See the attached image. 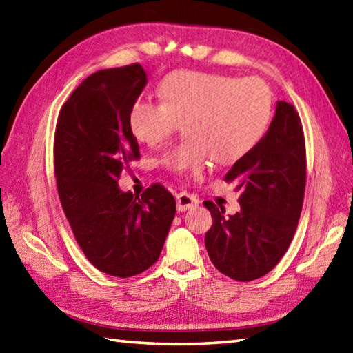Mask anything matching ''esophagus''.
<instances>
[{
	"instance_id": "esophagus-1",
	"label": "esophagus",
	"mask_w": 353,
	"mask_h": 353,
	"mask_svg": "<svg viewBox=\"0 0 353 353\" xmlns=\"http://www.w3.org/2000/svg\"><path fill=\"white\" fill-rule=\"evenodd\" d=\"M176 201H177V210L179 212H186L189 209H195L198 205V198L188 194V192H180L176 195Z\"/></svg>"
}]
</instances>
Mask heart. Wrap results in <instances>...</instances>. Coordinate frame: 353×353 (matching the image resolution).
I'll list each match as a JSON object with an SVG mask.
<instances>
[{
	"label": "heart",
	"mask_w": 353,
	"mask_h": 353,
	"mask_svg": "<svg viewBox=\"0 0 353 353\" xmlns=\"http://www.w3.org/2000/svg\"><path fill=\"white\" fill-rule=\"evenodd\" d=\"M162 101L137 99L130 112L134 137L158 148L185 123L186 139L162 157L171 173L201 171L213 157L239 161L264 137L273 116V92L259 77L176 71L159 85Z\"/></svg>",
	"instance_id": "1"
}]
</instances>
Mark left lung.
<instances>
[{
	"mask_svg": "<svg viewBox=\"0 0 353 353\" xmlns=\"http://www.w3.org/2000/svg\"><path fill=\"white\" fill-rule=\"evenodd\" d=\"M236 183L240 212L204 201L213 225L205 249L222 274L250 282L273 270L294 239L305 189V141L295 107L277 101L276 114L256 146L225 176Z\"/></svg>",
	"mask_w": 353,
	"mask_h": 353,
	"instance_id": "8db88e82",
	"label": "left lung"
}]
</instances>
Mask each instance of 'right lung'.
I'll return each instance as SVG.
<instances>
[{"mask_svg":"<svg viewBox=\"0 0 353 353\" xmlns=\"http://www.w3.org/2000/svg\"><path fill=\"white\" fill-rule=\"evenodd\" d=\"M146 83L140 64L90 74L62 105L53 141L59 200L76 241L90 264L122 279L157 263L176 214L162 185L141 196L117 185L140 158L130 112Z\"/></svg>","mask_w":353,"mask_h":353,"instance_id":"right-lung-1","label":"right lung"}]
</instances>
